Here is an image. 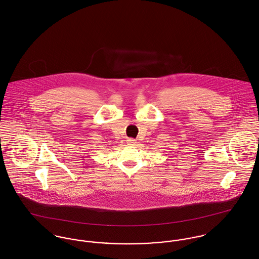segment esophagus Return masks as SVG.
Here are the masks:
<instances>
[{"instance_id":"34e87169","label":"esophagus","mask_w":259,"mask_h":259,"mask_svg":"<svg viewBox=\"0 0 259 259\" xmlns=\"http://www.w3.org/2000/svg\"><path fill=\"white\" fill-rule=\"evenodd\" d=\"M126 143H127V145H130V146H135V145H136V141H135L134 139H128V140L126 141Z\"/></svg>"}]
</instances>
